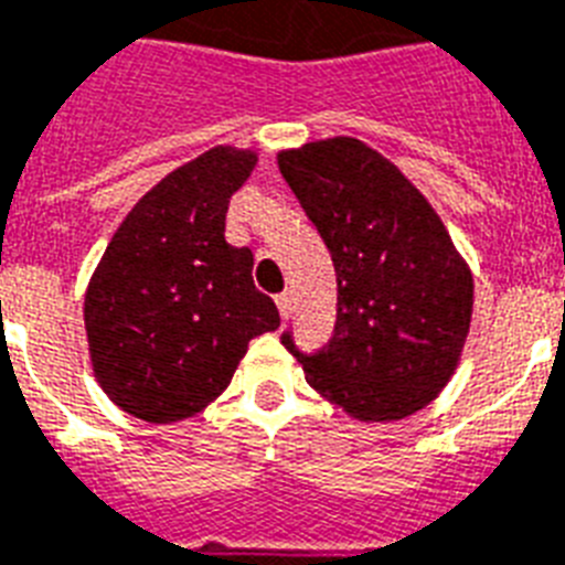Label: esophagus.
Segmentation results:
<instances>
[{
    "mask_svg": "<svg viewBox=\"0 0 565 565\" xmlns=\"http://www.w3.org/2000/svg\"><path fill=\"white\" fill-rule=\"evenodd\" d=\"M275 305H278V313H281L284 319L290 317L292 313V292L290 290H284L278 299H275Z\"/></svg>",
    "mask_w": 565,
    "mask_h": 565,
    "instance_id": "esophagus-1",
    "label": "esophagus"
}]
</instances>
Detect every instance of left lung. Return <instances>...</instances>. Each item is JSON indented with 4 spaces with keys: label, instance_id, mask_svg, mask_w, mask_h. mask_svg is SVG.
<instances>
[{
    "label": "left lung",
    "instance_id": "obj_1",
    "mask_svg": "<svg viewBox=\"0 0 565 565\" xmlns=\"http://www.w3.org/2000/svg\"><path fill=\"white\" fill-rule=\"evenodd\" d=\"M278 170L331 252L337 326L326 349L281 343L328 402L363 422L404 419L448 384L469 322L472 275L428 199L354 137L278 154Z\"/></svg>",
    "mask_w": 565,
    "mask_h": 565
}]
</instances>
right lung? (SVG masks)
I'll list each match as a JSON object with an SVG mask.
<instances>
[{"mask_svg":"<svg viewBox=\"0 0 565 565\" xmlns=\"http://www.w3.org/2000/svg\"><path fill=\"white\" fill-rule=\"evenodd\" d=\"M255 152L216 146L131 207L84 296L93 372L143 422L188 419L231 384L248 340L281 326L252 281V248L225 239Z\"/></svg>","mask_w":565,"mask_h":565,"instance_id":"right-lung-1","label":"right lung"}]
</instances>
